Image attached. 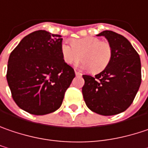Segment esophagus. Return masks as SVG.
Instances as JSON below:
<instances>
[{
    "label": "esophagus",
    "instance_id": "esophagus-1",
    "mask_svg": "<svg viewBox=\"0 0 148 148\" xmlns=\"http://www.w3.org/2000/svg\"><path fill=\"white\" fill-rule=\"evenodd\" d=\"M74 73H75V75H76V76H80V75H81V74H80L79 72H78V71H76V70L74 71Z\"/></svg>",
    "mask_w": 148,
    "mask_h": 148
}]
</instances>
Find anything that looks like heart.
<instances>
[{
  "label": "heart",
  "instance_id": "b5f03b06",
  "mask_svg": "<svg viewBox=\"0 0 148 148\" xmlns=\"http://www.w3.org/2000/svg\"><path fill=\"white\" fill-rule=\"evenodd\" d=\"M60 51L63 59L67 64H74L81 58L83 62L79 67L90 69L94 74L104 70L112 56L110 44L95 37L74 39L72 41V45L63 42L60 46Z\"/></svg>",
  "mask_w": 148,
  "mask_h": 148
}]
</instances>
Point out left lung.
<instances>
[{"mask_svg": "<svg viewBox=\"0 0 148 148\" xmlns=\"http://www.w3.org/2000/svg\"><path fill=\"white\" fill-rule=\"evenodd\" d=\"M96 36L105 37L112 48L107 67L95 77L83 75L84 100L92 111L113 116L128 108L142 82L141 60L125 37L112 31H103Z\"/></svg>", "mask_w": 148, "mask_h": 148, "instance_id": "8db88e82", "label": "left lung"}]
</instances>
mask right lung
<instances>
[{
	"label": "right lung",
	"instance_id": "right-lung-1",
	"mask_svg": "<svg viewBox=\"0 0 148 148\" xmlns=\"http://www.w3.org/2000/svg\"><path fill=\"white\" fill-rule=\"evenodd\" d=\"M62 36L44 30L24 37L10 54L6 79L16 104L23 110L42 116L62 105L75 77L63 59Z\"/></svg>",
	"mask_w": 148,
	"mask_h": 148
}]
</instances>
